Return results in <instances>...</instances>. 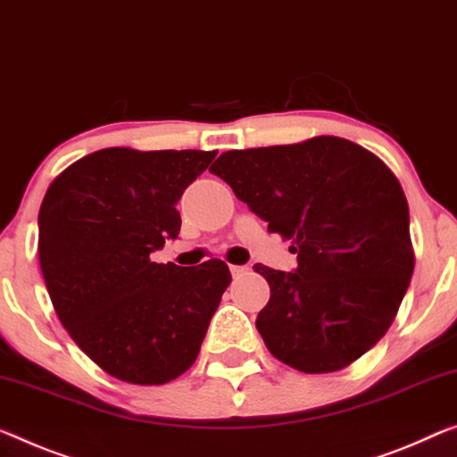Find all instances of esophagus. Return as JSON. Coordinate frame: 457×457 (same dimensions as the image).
I'll list each match as a JSON object with an SVG mask.
<instances>
[{
	"label": "esophagus",
	"instance_id": "1",
	"mask_svg": "<svg viewBox=\"0 0 457 457\" xmlns=\"http://www.w3.org/2000/svg\"><path fill=\"white\" fill-rule=\"evenodd\" d=\"M247 271H249L247 265H230V273H233L235 278L245 276V273H247Z\"/></svg>",
	"mask_w": 457,
	"mask_h": 457
}]
</instances>
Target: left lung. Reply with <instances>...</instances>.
<instances>
[{
	"instance_id": "1",
	"label": "left lung",
	"mask_w": 457,
	"mask_h": 457,
	"mask_svg": "<svg viewBox=\"0 0 457 457\" xmlns=\"http://www.w3.org/2000/svg\"><path fill=\"white\" fill-rule=\"evenodd\" d=\"M210 173L298 255L290 273L253 268L271 292L255 320L270 353L304 374L360 360L390 328L415 270L409 204L390 167L347 138L312 137L227 151Z\"/></svg>"
}]
</instances>
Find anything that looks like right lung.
I'll list each match as a JSON object with an SVG mask.
<instances>
[{
    "label": "right lung",
    "instance_id": "right-lung-1",
    "mask_svg": "<svg viewBox=\"0 0 457 457\" xmlns=\"http://www.w3.org/2000/svg\"><path fill=\"white\" fill-rule=\"evenodd\" d=\"M219 151L86 155L48 186L38 212V259L62 327L118 380L159 386L192 368L230 284L228 265L157 263L178 238V200Z\"/></svg>",
    "mask_w": 457,
    "mask_h": 457
}]
</instances>
